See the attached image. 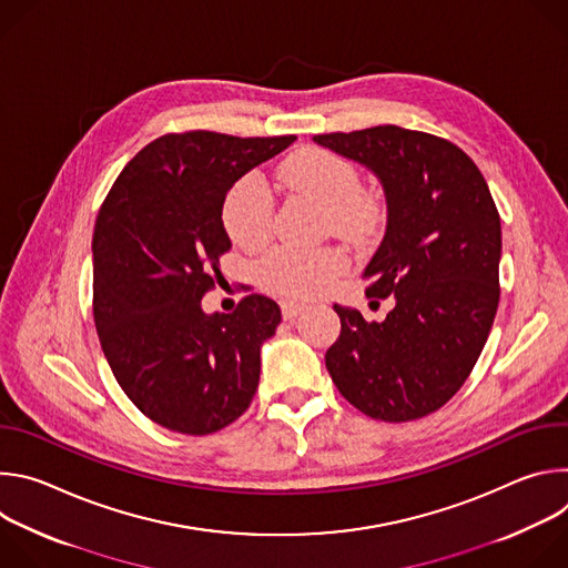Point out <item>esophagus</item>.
Masks as SVG:
<instances>
[{"label": "esophagus", "mask_w": 568, "mask_h": 568, "mask_svg": "<svg viewBox=\"0 0 568 568\" xmlns=\"http://www.w3.org/2000/svg\"><path fill=\"white\" fill-rule=\"evenodd\" d=\"M307 310V305L305 303H296V301H283L281 303V312H283V318L285 321H292V318H296L301 312H305Z\"/></svg>", "instance_id": "34e87169"}]
</instances>
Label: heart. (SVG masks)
<instances>
[{
  "label": "heart",
  "mask_w": 568,
  "mask_h": 568,
  "mask_svg": "<svg viewBox=\"0 0 568 568\" xmlns=\"http://www.w3.org/2000/svg\"><path fill=\"white\" fill-rule=\"evenodd\" d=\"M278 175L287 189L326 209V224L344 237L362 240L379 222V197L362 189V178L353 161L333 150H301L285 161ZM220 220L237 247H263L274 220V195L265 178L258 173L237 178L222 197ZM348 256L335 247H278L258 265V278L272 294L314 298L328 292L348 272Z\"/></svg>",
  "instance_id": "obj_1"
}]
</instances>
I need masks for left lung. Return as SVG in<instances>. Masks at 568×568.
Wrapping results in <instances>:
<instances>
[{
	"label": "left lung",
	"instance_id": "left-lung-1",
	"mask_svg": "<svg viewBox=\"0 0 568 568\" xmlns=\"http://www.w3.org/2000/svg\"><path fill=\"white\" fill-rule=\"evenodd\" d=\"M368 166L388 224L364 270L368 298H395L384 321L335 305L342 335L328 373L355 409L384 423L438 412L471 373L499 307L501 217L488 182L452 141L397 125L316 134Z\"/></svg>",
	"mask_w": 568,
	"mask_h": 568
}]
</instances>
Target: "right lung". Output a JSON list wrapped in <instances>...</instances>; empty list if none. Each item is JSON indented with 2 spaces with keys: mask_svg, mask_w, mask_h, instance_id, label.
I'll return each instance as SVG.
<instances>
[{
  "mask_svg": "<svg viewBox=\"0 0 568 568\" xmlns=\"http://www.w3.org/2000/svg\"><path fill=\"white\" fill-rule=\"evenodd\" d=\"M287 136L171 132L139 150L112 184L94 226V323L108 364L152 423L206 436L250 409L261 346L281 307L247 294L231 314H204L231 240L220 220L229 186Z\"/></svg>",
  "mask_w": 568,
  "mask_h": 568,
  "instance_id": "right-lung-1",
  "label": "right lung"
}]
</instances>
